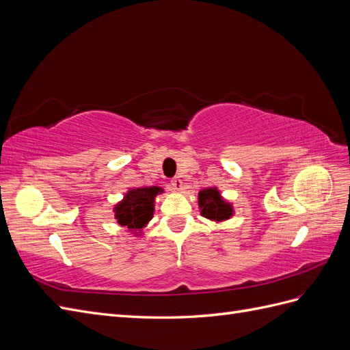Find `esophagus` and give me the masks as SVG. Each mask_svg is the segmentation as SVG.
Masks as SVG:
<instances>
[{
	"mask_svg": "<svg viewBox=\"0 0 350 350\" xmlns=\"http://www.w3.org/2000/svg\"><path fill=\"white\" fill-rule=\"evenodd\" d=\"M171 185L174 187V189H176V191H181V189H183V179L179 176L174 178L171 181Z\"/></svg>",
	"mask_w": 350,
	"mask_h": 350,
	"instance_id": "obj_1",
	"label": "esophagus"
}]
</instances>
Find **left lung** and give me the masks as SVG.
<instances>
[{
	"mask_svg": "<svg viewBox=\"0 0 350 350\" xmlns=\"http://www.w3.org/2000/svg\"><path fill=\"white\" fill-rule=\"evenodd\" d=\"M198 206L201 210V216L208 220L224 221L234 215V207L221 198L216 187L201 189L198 193Z\"/></svg>",
	"mask_w": 350,
	"mask_h": 350,
	"instance_id": "obj_1",
	"label": "left lung"
}]
</instances>
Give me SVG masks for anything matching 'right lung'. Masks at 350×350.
Segmentation results:
<instances>
[{
  "label": "right lung",
  "mask_w": 350,
  "mask_h": 350,
  "mask_svg": "<svg viewBox=\"0 0 350 350\" xmlns=\"http://www.w3.org/2000/svg\"><path fill=\"white\" fill-rule=\"evenodd\" d=\"M161 193H163L161 187L131 188L124 196V200L115 204V219L118 220L121 226H125L129 230H139V232H134L135 235L140 234L142 229L152 220L154 198Z\"/></svg>",
  "instance_id": "right-lung-1"
}]
</instances>
